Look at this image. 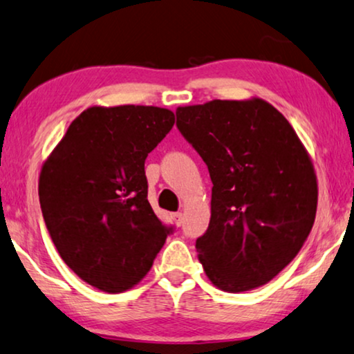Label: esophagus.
<instances>
[{"instance_id": "1", "label": "esophagus", "mask_w": 354, "mask_h": 354, "mask_svg": "<svg viewBox=\"0 0 354 354\" xmlns=\"http://www.w3.org/2000/svg\"><path fill=\"white\" fill-rule=\"evenodd\" d=\"M171 216H173L174 223H176L178 226H181V223H183V214H181V212H176V214H173Z\"/></svg>"}]
</instances>
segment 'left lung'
Wrapping results in <instances>:
<instances>
[{
	"instance_id": "obj_1",
	"label": "left lung",
	"mask_w": 354,
	"mask_h": 354,
	"mask_svg": "<svg viewBox=\"0 0 354 354\" xmlns=\"http://www.w3.org/2000/svg\"><path fill=\"white\" fill-rule=\"evenodd\" d=\"M176 128L214 185L209 228L196 241L207 277L230 293L266 285L313 230L317 181L308 152L286 118L261 98L181 106Z\"/></svg>"
}]
</instances>
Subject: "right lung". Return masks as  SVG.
Wrapping results in <instances>:
<instances>
[{
    "instance_id": "1",
    "label": "right lung",
    "mask_w": 354,
    "mask_h": 354,
    "mask_svg": "<svg viewBox=\"0 0 354 354\" xmlns=\"http://www.w3.org/2000/svg\"><path fill=\"white\" fill-rule=\"evenodd\" d=\"M158 106H92L66 131L40 173L44 220L56 251L88 285L121 293L150 270L168 234L147 201L145 158L171 131Z\"/></svg>"
}]
</instances>
